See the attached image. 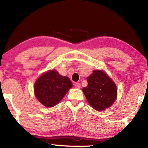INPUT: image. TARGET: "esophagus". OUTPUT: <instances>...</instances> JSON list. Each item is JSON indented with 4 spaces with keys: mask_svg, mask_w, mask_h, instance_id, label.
I'll list each match as a JSON object with an SVG mask.
<instances>
[{
    "mask_svg": "<svg viewBox=\"0 0 148 148\" xmlns=\"http://www.w3.org/2000/svg\"><path fill=\"white\" fill-rule=\"evenodd\" d=\"M75 87L77 89H80L81 88V85L79 83H76L75 84Z\"/></svg>",
    "mask_w": 148,
    "mask_h": 148,
    "instance_id": "obj_1",
    "label": "esophagus"
}]
</instances>
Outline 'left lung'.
<instances>
[{
    "label": "left lung",
    "mask_w": 148,
    "mask_h": 148,
    "mask_svg": "<svg viewBox=\"0 0 148 148\" xmlns=\"http://www.w3.org/2000/svg\"><path fill=\"white\" fill-rule=\"evenodd\" d=\"M87 86L83 92L89 104L95 110L101 111L109 108L116 101V84L104 72L94 71L87 77Z\"/></svg>",
    "instance_id": "obj_1"
}]
</instances>
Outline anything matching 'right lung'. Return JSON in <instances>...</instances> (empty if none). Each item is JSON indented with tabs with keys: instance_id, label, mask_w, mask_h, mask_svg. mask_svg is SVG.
Listing matches in <instances>:
<instances>
[{
	"instance_id": "1",
	"label": "right lung",
	"mask_w": 148,
	"mask_h": 148,
	"mask_svg": "<svg viewBox=\"0 0 148 148\" xmlns=\"http://www.w3.org/2000/svg\"><path fill=\"white\" fill-rule=\"evenodd\" d=\"M72 86L68 77L61 76L56 71H50L37 79L34 89L37 99L45 106L50 108L58 103Z\"/></svg>"
}]
</instances>
